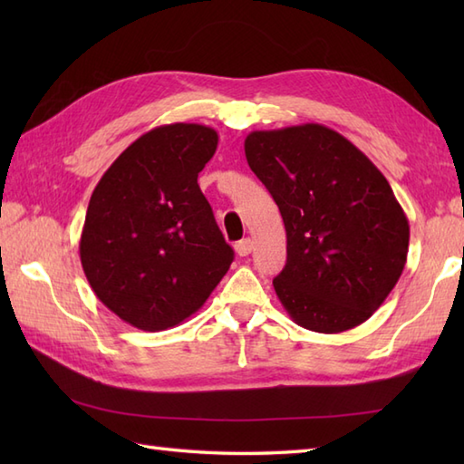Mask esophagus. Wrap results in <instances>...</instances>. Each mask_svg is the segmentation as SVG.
<instances>
[{
	"label": "esophagus",
	"instance_id": "1",
	"mask_svg": "<svg viewBox=\"0 0 464 464\" xmlns=\"http://www.w3.org/2000/svg\"><path fill=\"white\" fill-rule=\"evenodd\" d=\"M253 251V241L251 239H241L237 245H235V253L239 257H247V255Z\"/></svg>",
	"mask_w": 464,
	"mask_h": 464
}]
</instances>
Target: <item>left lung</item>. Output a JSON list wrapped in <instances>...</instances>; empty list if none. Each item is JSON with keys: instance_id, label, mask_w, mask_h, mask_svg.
Masks as SVG:
<instances>
[{"instance_id": "obj_1", "label": "left lung", "mask_w": 464, "mask_h": 464, "mask_svg": "<svg viewBox=\"0 0 464 464\" xmlns=\"http://www.w3.org/2000/svg\"><path fill=\"white\" fill-rule=\"evenodd\" d=\"M245 157L287 231V263L273 279L285 311L317 333L367 321L397 285L409 253L407 215L384 175L319 123L251 131Z\"/></svg>"}]
</instances>
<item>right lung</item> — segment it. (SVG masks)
I'll use <instances>...</instances> for the list:
<instances>
[{
	"mask_svg": "<svg viewBox=\"0 0 464 464\" xmlns=\"http://www.w3.org/2000/svg\"><path fill=\"white\" fill-rule=\"evenodd\" d=\"M217 131L171 123L143 133L93 189L80 257L107 309L141 331H165L203 307L233 263L197 177Z\"/></svg>",
	"mask_w": 464,
	"mask_h": 464,
	"instance_id": "1",
	"label": "right lung"
}]
</instances>
